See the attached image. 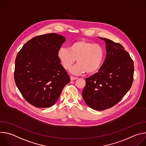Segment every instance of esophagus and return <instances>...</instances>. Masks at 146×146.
<instances>
[{"label":"esophagus","instance_id":"esophagus-1","mask_svg":"<svg viewBox=\"0 0 146 146\" xmlns=\"http://www.w3.org/2000/svg\"><path fill=\"white\" fill-rule=\"evenodd\" d=\"M78 78L77 77H73V76H70V80H77Z\"/></svg>","mask_w":146,"mask_h":146}]
</instances>
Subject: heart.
Instances as JSON below:
<instances>
[{
	"mask_svg": "<svg viewBox=\"0 0 146 146\" xmlns=\"http://www.w3.org/2000/svg\"><path fill=\"white\" fill-rule=\"evenodd\" d=\"M57 56L66 70H69L77 59L78 64L70 69L72 73L80 74L86 72L91 74L101 67L105 58V50L99 44L79 40L71 44L69 48H59Z\"/></svg>",
	"mask_w": 146,
	"mask_h": 146,
	"instance_id": "b5f03b06",
	"label": "heart"
}]
</instances>
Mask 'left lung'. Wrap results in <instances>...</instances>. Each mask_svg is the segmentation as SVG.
Masks as SVG:
<instances>
[{
    "instance_id": "1",
    "label": "left lung",
    "mask_w": 146,
    "mask_h": 146,
    "mask_svg": "<svg viewBox=\"0 0 146 146\" xmlns=\"http://www.w3.org/2000/svg\"><path fill=\"white\" fill-rule=\"evenodd\" d=\"M105 62L93 76L86 78L82 95L87 105L96 110H104L117 104L130 90L134 73L133 62L124 47L106 38Z\"/></svg>"
}]
</instances>
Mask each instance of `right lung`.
<instances>
[{
	"label": "right lung",
	"mask_w": 146,
	"mask_h": 146,
	"mask_svg": "<svg viewBox=\"0 0 146 146\" xmlns=\"http://www.w3.org/2000/svg\"><path fill=\"white\" fill-rule=\"evenodd\" d=\"M65 41V37L55 33L37 36L17 55L15 82L24 99L36 108L54 105L70 80L57 56Z\"/></svg>",
	"instance_id": "1"
}]
</instances>
